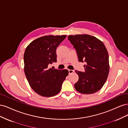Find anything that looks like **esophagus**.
Wrapping results in <instances>:
<instances>
[{
  "label": "esophagus",
  "mask_w": 128,
  "mask_h": 128,
  "mask_svg": "<svg viewBox=\"0 0 128 128\" xmlns=\"http://www.w3.org/2000/svg\"><path fill=\"white\" fill-rule=\"evenodd\" d=\"M68 72H69V74H72V72H74V71L73 70H72V69H69Z\"/></svg>",
  "instance_id": "1"
}]
</instances>
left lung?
<instances>
[{"label": "left lung", "instance_id": "obj_1", "mask_svg": "<svg viewBox=\"0 0 128 128\" xmlns=\"http://www.w3.org/2000/svg\"><path fill=\"white\" fill-rule=\"evenodd\" d=\"M68 39L76 49L79 61L86 63L84 72L75 70L79 79L74 87L81 94H94L104 86L110 72L105 46L97 38L86 34L69 35Z\"/></svg>", "mask_w": 128, "mask_h": 128}]
</instances>
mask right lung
I'll return each mask as SVG.
<instances>
[{
    "label": "right lung",
    "mask_w": 128,
    "mask_h": 128,
    "mask_svg": "<svg viewBox=\"0 0 128 128\" xmlns=\"http://www.w3.org/2000/svg\"><path fill=\"white\" fill-rule=\"evenodd\" d=\"M66 35H48L34 40L24 53V71L30 87L45 97L54 96L61 91L62 84L68 75L67 69L50 68L56 61V49Z\"/></svg>",
    "instance_id": "add662e5"
}]
</instances>
